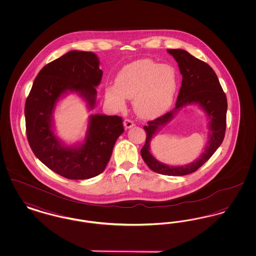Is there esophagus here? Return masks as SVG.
<instances>
[{
	"label": "esophagus",
	"instance_id": "34e87169",
	"mask_svg": "<svg viewBox=\"0 0 256 256\" xmlns=\"http://www.w3.org/2000/svg\"><path fill=\"white\" fill-rule=\"evenodd\" d=\"M134 126V122L132 121V120H130V119H126L124 121V128L126 130H128V128H132Z\"/></svg>",
	"mask_w": 256,
	"mask_h": 256
}]
</instances>
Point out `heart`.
<instances>
[{"label":"heart","mask_w":256,"mask_h":256,"mask_svg":"<svg viewBox=\"0 0 256 256\" xmlns=\"http://www.w3.org/2000/svg\"><path fill=\"white\" fill-rule=\"evenodd\" d=\"M176 90V74L168 64L139 60L117 74L116 84L106 86V98L116 110H124L126 98H134L136 114L144 119L158 117L170 108Z\"/></svg>","instance_id":"heart-1"}]
</instances>
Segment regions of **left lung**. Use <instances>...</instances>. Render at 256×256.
<instances>
[{"label": "left lung", "instance_id": "obj_1", "mask_svg": "<svg viewBox=\"0 0 256 256\" xmlns=\"http://www.w3.org/2000/svg\"><path fill=\"white\" fill-rule=\"evenodd\" d=\"M178 64L182 74V87L176 108L163 116L148 122L146 143L141 150V156L150 170L165 176H186L198 170L220 146L226 128V96L220 84L214 70L204 61L200 60L188 52L180 49H168ZM196 104L205 111L208 120V141L205 150L193 162L184 166H170L158 162L149 150L153 136L170 122L174 115L184 106Z\"/></svg>", "mask_w": 256, "mask_h": 256}]
</instances>
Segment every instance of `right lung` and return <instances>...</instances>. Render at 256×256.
<instances>
[{
  "label": "right lung",
  "mask_w": 256,
  "mask_h": 256,
  "mask_svg": "<svg viewBox=\"0 0 256 256\" xmlns=\"http://www.w3.org/2000/svg\"><path fill=\"white\" fill-rule=\"evenodd\" d=\"M102 76L94 52L70 50L40 70L26 100V132L34 154L49 169L69 180H88L102 172L124 132L121 117L95 114L89 117L82 143L67 146L54 134V112L58 100L76 93L93 110Z\"/></svg>",
  "instance_id": "1"
}]
</instances>
